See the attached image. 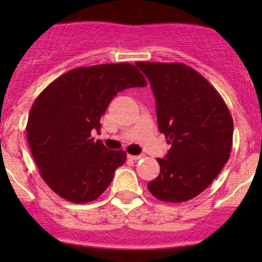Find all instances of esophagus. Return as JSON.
Returning a JSON list of instances; mask_svg holds the SVG:
<instances>
[{"label":"esophagus","mask_w":262,"mask_h":262,"mask_svg":"<svg viewBox=\"0 0 262 262\" xmlns=\"http://www.w3.org/2000/svg\"><path fill=\"white\" fill-rule=\"evenodd\" d=\"M127 157H128V159L129 160H134V161H136V160H140V159H142V155H128V156H127Z\"/></svg>","instance_id":"34e87169"}]
</instances>
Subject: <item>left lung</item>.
<instances>
[{
	"label": "left lung",
	"mask_w": 262,
	"mask_h": 262,
	"mask_svg": "<svg viewBox=\"0 0 262 262\" xmlns=\"http://www.w3.org/2000/svg\"><path fill=\"white\" fill-rule=\"evenodd\" d=\"M149 80L157 124L172 144L148 184L157 200L186 202L214 181L232 149L233 120L221 94L182 62H136Z\"/></svg>",
	"instance_id": "8db88e82"
}]
</instances>
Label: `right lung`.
Wrapping results in <instances>:
<instances>
[{
  "label": "right lung",
  "mask_w": 262,
  "mask_h": 262,
  "mask_svg": "<svg viewBox=\"0 0 262 262\" xmlns=\"http://www.w3.org/2000/svg\"><path fill=\"white\" fill-rule=\"evenodd\" d=\"M147 85L128 62L81 67L52 81L32 103L26 133L41 178L73 203L92 202L107 189L124 151H108L92 131L111 99L128 88Z\"/></svg>",
  "instance_id": "1"
}]
</instances>
